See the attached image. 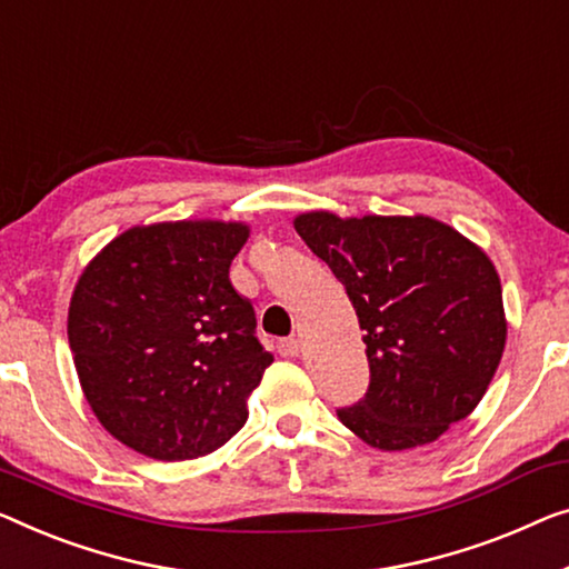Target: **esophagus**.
<instances>
[{
    "mask_svg": "<svg viewBox=\"0 0 569 569\" xmlns=\"http://www.w3.org/2000/svg\"><path fill=\"white\" fill-rule=\"evenodd\" d=\"M278 352L283 355V358H296V355L301 352V342L299 339H281V342H278Z\"/></svg>",
    "mask_w": 569,
    "mask_h": 569,
    "instance_id": "1",
    "label": "esophagus"
}]
</instances>
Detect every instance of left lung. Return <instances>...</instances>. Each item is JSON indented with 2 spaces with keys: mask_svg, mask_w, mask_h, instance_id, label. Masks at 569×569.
Masks as SVG:
<instances>
[{
  "mask_svg": "<svg viewBox=\"0 0 569 569\" xmlns=\"http://www.w3.org/2000/svg\"><path fill=\"white\" fill-rule=\"evenodd\" d=\"M358 313L370 386L339 421L370 447L411 449L470 417L506 347L503 291L478 244L431 217L293 219Z\"/></svg>",
  "mask_w": 569,
  "mask_h": 569,
  "instance_id": "1",
  "label": "left lung"
}]
</instances>
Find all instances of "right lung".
<instances>
[{
	"instance_id": "obj_1",
	"label": "right lung",
	"mask_w": 569,
	"mask_h": 569,
	"mask_svg": "<svg viewBox=\"0 0 569 569\" xmlns=\"http://www.w3.org/2000/svg\"><path fill=\"white\" fill-rule=\"evenodd\" d=\"M250 227H132L83 268L68 307V345L101 427L134 452L203 457L242 429L248 396L273 355L230 266Z\"/></svg>"
}]
</instances>
